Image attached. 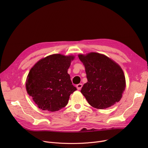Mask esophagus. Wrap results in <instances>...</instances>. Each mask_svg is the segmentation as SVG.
<instances>
[{
	"label": "esophagus",
	"instance_id": "obj_1",
	"mask_svg": "<svg viewBox=\"0 0 148 148\" xmlns=\"http://www.w3.org/2000/svg\"><path fill=\"white\" fill-rule=\"evenodd\" d=\"M82 86H83V85H82V84H81V83L78 84H77V86H76L77 89H78V90H80V89H82Z\"/></svg>",
	"mask_w": 148,
	"mask_h": 148
}]
</instances>
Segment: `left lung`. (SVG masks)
I'll return each instance as SVG.
<instances>
[{"instance_id":"left-lung-1","label":"left lung","mask_w":148,"mask_h":148,"mask_svg":"<svg viewBox=\"0 0 148 148\" xmlns=\"http://www.w3.org/2000/svg\"><path fill=\"white\" fill-rule=\"evenodd\" d=\"M88 82L81 92L94 108L104 109L119 102L125 88V77L121 66L102 54H79Z\"/></svg>"}]
</instances>
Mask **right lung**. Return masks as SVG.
I'll list each match as a JSON object with an SVG mask.
<instances>
[{
	"mask_svg": "<svg viewBox=\"0 0 148 148\" xmlns=\"http://www.w3.org/2000/svg\"><path fill=\"white\" fill-rule=\"evenodd\" d=\"M73 56L54 54L39 60L30 69L26 87L38 108L56 112L65 107L69 96L77 90L68 69Z\"/></svg>",
	"mask_w": 148,
	"mask_h": 148,
	"instance_id": "1",
	"label": "right lung"
}]
</instances>
